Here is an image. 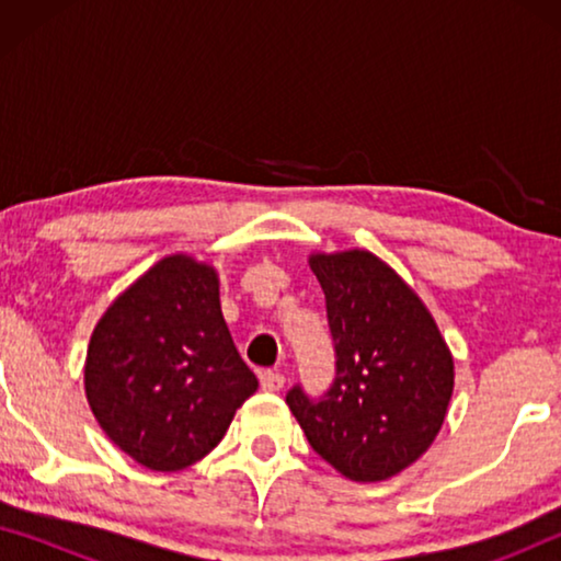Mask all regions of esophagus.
Segmentation results:
<instances>
[{"instance_id":"1","label":"esophagus","mask_w":561,"mask_h":561,"mask_svg":"<svg viewBox=\"0 0 561 561\" xmlns=\"http://www.w3.org/2000/svg\"><path fill=\"white\" fill-rule=\"evenodd\" d=\"M283 382H286V378H283L278 370H263V373H260V388L267 390V393H275V390H280Z\"/></svg>"}]
</instances>
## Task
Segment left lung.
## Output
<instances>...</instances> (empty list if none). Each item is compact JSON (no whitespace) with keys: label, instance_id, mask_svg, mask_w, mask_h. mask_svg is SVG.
I'll list each match as a JSON object with an SVG mask.
<instances>
[{"label":"left lung","instance_id":"obj_1","mask_svg":"<svg viewBox=\"0 0 561 561\" xmlns=\"http://www.w3.org/2000/svg\"><path fill=\"white\" fill-rule=\"evenodd\" d=\"M327 298L334 380L286 403L311 449L344 478L388 480L424 455L447 416L455 363L432 313L365 250L311 255Z\"/></svg>","mask_w":561,"mask_h":561}]
</instances>
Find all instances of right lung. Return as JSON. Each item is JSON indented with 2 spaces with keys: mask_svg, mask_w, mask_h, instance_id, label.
I'll return each instance as SVG.
<instances>
[{
  "mask_svg": "<svg viewBox=\"0 0 561 561\" xmlns=\"http://www.w3.org/2000/svg\"><path fill=\"white\" fill-rule=\"evenodd\" d=\"M83 380L104 434L156 472L209 455L257 390L221 317L217 273L186 255L160 260L106 309Z\"/></svg>",
  "mask_w": 561,
  "mask_h": 561,
  "instance_id": "right-lung-1",
  "label": "right lung"
}]
</instances>
